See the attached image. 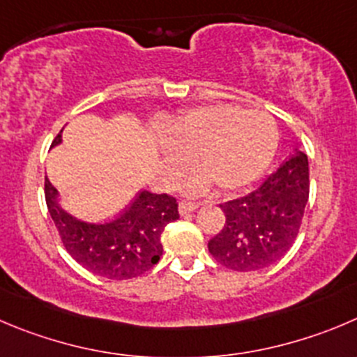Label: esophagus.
I'll return each mask as SVG.
<instances>
[{"instance_id": "1", "label": "esophagus", "mask_w": 357, "mask_h": 357, "mask_svg": "<svg viewBox=\"0 0 357 357\" xmlns=\"http://www.w3.org/2000/svg\"><path fill=\"white\" fill-rule=\"evenodd\" d=\"M198 203H189V202H182L181 205H178V213L181 215H188V213L195 212L196 208H198Z\"/></svg>"}]
</instances>
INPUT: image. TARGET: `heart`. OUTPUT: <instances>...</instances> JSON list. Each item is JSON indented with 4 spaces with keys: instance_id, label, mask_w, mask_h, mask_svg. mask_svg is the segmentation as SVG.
Here are the masks:
<instances>
[{
    "instance_id": "obj_1",
    "label": "heart",
    "mask_w": 357,
    "mask_h": 357,
    "mask_svg": "<svg viewBox=\"0 0 357 357\" xmlns=\"http://www.w3.org/2000/svg\"><path fill=\"white\" fill-rule=\"evenodd\" d=\"M159 158L166 181H175L192 161L198 172L188 176L185 191L199 195L213 184L235 192L257 181L270 166L278 145V128L264 112L235 105H203L162 126Z\"/></svg>"
}]
</instances>
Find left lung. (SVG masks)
Segmentation results:
<instances>
[{
  "mask_svg": "<svg viewBox=\"0 0 357 357\" xmlns=\"http://www.w3.org/2000/svg\"><path fill=\"white\" fill-rule=\"evenodd\" d=\"M308 202V158L296 151L256 191L220 205L226 222L208 242L222 266L256 271L293 247Z\"/></svg>",
  "mask_w": 357,
  "mask_h": 357,
  "instance_id": "obj_1",
  "label": "left lung"
}]
</instances>
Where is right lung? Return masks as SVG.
I'll return each mask as SVG.
<instances>
[{"label":"right lung","mask_w":357,"mask_h":357,"mask_svg":"<svg viewBox=\"0 0 357 357\" xmlns=\"http://www.w3.org/2000/svg\"><path fill=\"white\" fill-rule=\"evenodd\" d=\"M61 133L52 147L63 142ZM45 199L70 256L86 270L112 280H128L151 270L162 256L161 235L166 224L178 219L175 198L145 189L124 212L103 222L79 219L68 212L49 178Z\"/></svg>","instance_id":"obj_1"}]
</instances>
